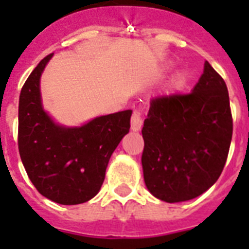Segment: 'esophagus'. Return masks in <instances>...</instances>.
<instances>
[{
  "instance_id": "1",
  "label": "esophagus",
  "mask_w": 249,
  "mask_h": 249,
  "mask_svg": "<svg viewBox=\"0 0 249 249\" xmlns=\"http://www.w3.org/2000/svg\"><path fill=\"white\" fill-rule=\"evenodd\" d=\"M143 125V120H142V111L140 108H136L133 111L132 115V130L133 132H138Z\"/></svg>"
}]
</instances>
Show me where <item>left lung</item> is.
I'll list each match as a JSON object with an SVG mask.
<instances>
[{"label":"left lung","mask_w":249,"mask_h":249,"mask_svg":"<svg viewBox=\"0 0 249 249\" xmlns=\"http://www.w3.org/2000/svg\"><path fill=\"white\" fill-rule=\"evenodd\" d=\"M144 183L166 203L205 193L222 173L232 137V116L224 79L208 62L189 94L152 98L144 120Z\"/></svg>","instance_id":"left-lung-1"}]
</instances>
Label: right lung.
Masks as SVG:
<instances>
[{"label":"right lung","instance_id":"add662e5","mask_svg":"<svg viewBox=\"0 0 249 249\" xmlns=\"http://www.w3.org/2000/svg\"><path fill=\"white\" fill-rule=\"evenodd\" d=\"M37 64L19 97L18 146L37 191L64 205L81 204L101 190L109 158L130 129L132 111L95 117L79 128L55 124L41 103L40 77L52 59Z\"/></svg>","mask_w":249,"mask_h":249}]
</instances>
